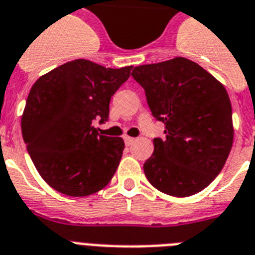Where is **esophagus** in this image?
<instances>
[{
	"label": "esophagus",
	"mask_w": 255,
	"mask_h": 255,
	"mask_svg": "<svg viewBox=\"0 0 255 255\" xmlns=\"http://www.w3.org/2000/svg\"><path fill=\"white\" fill-rule=\"evenodd\" d=\"M124 142H126V145H132L134 142V138L129 137V136H124Z\"/></svg>",
	"instance_id": "34e87169"
}]
</instances>
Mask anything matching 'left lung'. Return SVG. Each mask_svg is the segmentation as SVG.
Here are the masks:
<instances>
[{
	"mask_svg": "<svg viewBox=\"0 0 255 255\" xmlns=\"http://www.w3.org/2000/svg\"><path fill=\"white\" fill-rule=\"evenodd\" d=\"M132 77L145 90L146 102L166 137L153 138L144 163L149 183L171 196L194 195L224 167L233 144L229 95L200 65L175 59L133 68Z\"/></svg>",
	"mask_w": 255,
	"mask_h": 255,
	"instance_id": "left-lung-1",
	"label": "left lung"
}]
</instances>
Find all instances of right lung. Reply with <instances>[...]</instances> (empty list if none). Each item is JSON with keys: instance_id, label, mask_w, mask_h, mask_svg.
<instances>
[{"instance_id": "1", "label": "right lung", "mask_w": 255, "mask_h": 255, "mask_svg": "<svg viewBox=\"0 0 255 255\" xmlns=\"http://www.w3.org/2000/svg\"><path fill=\"white\" fill-rule=\"evenodd\" d=\"M131 69L78 59L32 85L20 122L22 136L36 170L56 191L88 196L106 187L114 177L123 138L98 133L93 123L109 119L110 99Z\"/></svg>"}]
</instances>
